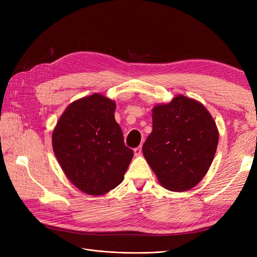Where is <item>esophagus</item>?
Instances as JSON below:
<instances>
[{
  "label": "esophagus",
  "instance_id": "34e87169",
  "mask_svg": "<svg viewBox=\"0 0 257 257\" xmlns=\"http://www.w3.org/2000/svg\"><path fill=\"white\" fill-rule=\"evenodd\" d=\"M134 154L136 155V157H138V155L142 154V146L135 148V149H134Z\"/></svg>",
  "mask_w": 257,
  "mask_h": 257
}]
</instances>
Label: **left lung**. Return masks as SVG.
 I'll use <instances>...</instances> for the list:
<instances>
[{
  "instance_id": "obj_1",
  "label": "left lung",
  "mask_w": 257,
  "mask_h": 257,
  "mask_svg": "<svg viewBox=\"0 0 257 257\" xmlns=\"http://www.w3.org/2000/svg\"><path fill=\"white\" fill-rule=\"evenodd\" d=\"M219 132L203 104L177 95L152 109V132L144 157L165 189L184 192L205 177L213 161Z\"/></svg>"
}]
</instances>
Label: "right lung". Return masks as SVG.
Returning a JSON list of instances; mask_svg holds the SVG:
<instances>
[{
	"instance_id": "obj_1",
	"label": "right lung",
	"mask_w": 257,
	"mask_h": 257,
	"mask_svg": "<svg viewBox=\"0 0 257 257\" xmlns=\"http://www.w3.org/2000/svg\"><path fill=\"white\" fill-rule=\"evenodd\" d=\"M114 110L112 99L94 93L69 104L53 130L52 148L61 168L88 195L116 188L133 159Z\"/></svg>"
}]
</instances>
